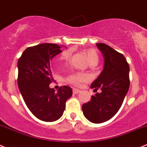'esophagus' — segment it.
I'll return each instance as SVG.
<instances>
[{"label":"esophagus","instance_id":"esophagus-1","mask_svg":"<svg viewBox=\"0 0 147 147\" xmlns=\"http://www.w3.org/2000/svg\"><path fill=\"white\" fill-rule=\"evenodd\" d=\"M81 91L79 90V89H73V93L75 94H79L80 93Z\"/></svg>","mask_w":147,"mask_h":147}]
</instances>
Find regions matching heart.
I'll list each match as a JSON object with an SVG mask.
<instances>
[{"label": "heart", "mask_w": 147, "mask_h": 147, "mask_svg": "<svg viewBox=\"0 0 147 147\" xmlns=\"http://www.w3.org/2000/svg\"><path fill=\"white\" fill-rule=\"evenodd\" d=\"M84 53L90 65H97L98 63L99 57L95 50H93V49L86 50L84 51ZM71 55H72V50H70V49L65 50L61 53V56L57 59L56 62L58 63H68L71 58ZM88 79H89V76L85 74L74 73V74L69 75L67 80L69 83L72 84L78 85L82 82L86 81Z\"/></svg>", "instance_id": "heart-1"}]
</instances>
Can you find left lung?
<instances>
[{
	"mask_svg": "<svg viewBox=\"0 0 147 147\" xmlns=\"http://www.w3.org/2000/svg\"><path fill=\"white\" fill-rule=\"evenodd\" d=\"M104 58L103 70L91 84L102 92L82 105L85 118L93 123L111 119L121 107L129 89V65L123 55L104 43L96 44Z\"/></svg>",
	"mask_w": 147,
	"mask_h": 147,
	"instance_id": "1",
	"label": "left lung"
}]
</instances>
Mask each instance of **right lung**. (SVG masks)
<instances>
[{
  "mask_svg": "<svg viewBox=\"0 0 147 147\" xmlns=\"http://www.w3.org/2000/svg\"><path fill=\"white\" fill-rule=\"evenodd\" d=\"M56 44L43 43L28 47L18 61V86L29 110L36 118L45 122H53L63 114L65 102L72 96L68 86L58 92L50 87L53 82L50 61L61 53Z\"/></svg>",
  "mask_w": 147,
  "mask_h": 147,
  "instance_id": "add662e5",
  "label": "right lung"
}]
</instances>
